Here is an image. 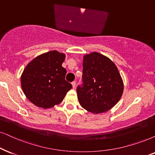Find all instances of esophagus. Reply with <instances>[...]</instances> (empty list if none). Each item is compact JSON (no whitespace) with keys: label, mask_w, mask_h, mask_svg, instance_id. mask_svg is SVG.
Masks as SVG:
<instances>
[{"label":"esophagus","mask_w":155,"mask_h":155,"mask_svg":"<svg viewBox=\"0 0 155 155\" xmlns=\"http://www.w3.org/2000/svg\"><path fill=\"white\" fill-rule=\"evenodd\" d=\"M76 82L75 81H74L73 82H72V87H73L74 89L76 87Z\"/></svg>","instance_id":"obj_1"}]
</instances>
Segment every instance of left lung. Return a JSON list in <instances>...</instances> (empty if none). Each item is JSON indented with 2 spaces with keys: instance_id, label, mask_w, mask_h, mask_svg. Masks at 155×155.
I'll return each mask as SVG.
<instances>
[{
  "instance_id": "obj_1",
  "label": "left lung",
  "mask_w": 155,
  "mask_h": 155,
  "mask_svg": "<svg viewBox=\"0 0 155 155\" xmlns=\"http://www.w3.org/2000/svg\"><path fill=\"white\" fill-rule=\"evenodd\" d=\"M81 86L76 88L80 104L94 114L112 108L121 99L124 84L118 68L108 57L97 52L84 56Z\"/></svg>"
}]
</instances>
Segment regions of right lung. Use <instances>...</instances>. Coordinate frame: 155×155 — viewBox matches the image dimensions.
Masks as SVG:
<instances>
[{
  "label": "right lung",
  "mask_w": 155,
  "mask_h": 155,
  "mask_svg": "<svg viewBox=\"0 0 155 155\" xmlns=\"http://www.w3.org/2000/svg\"><path fill=\"white\" fill-rule=\"evenodd\" d=\"M64 59L65 54L51 51L37 56L23 70V91L37 107L47 109L58 104L72 88L65 79L66 70L61 66Z\"/></svg>",
  "instance_id": "right-lung-1"
}]
</instances>
